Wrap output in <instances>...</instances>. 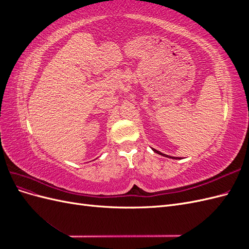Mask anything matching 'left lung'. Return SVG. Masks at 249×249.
<instances>
[{
    "instance_id": "1",
    "label": "left lung",
    "mask_w": 249,
    "mask_h": 249,
    "mask_svg": "<svg viewBox=\"0 0 249 249\" xmlns=\"http://www.w3.org/2000/svg\"><path fill=\"white\" fill-rule=\"evenodd\" d=\"M154 152H156V153H158V154H160V155H163L162 153H160V152H158V150H156V149H154ZM163 156H165V157H167L166 155H163Z\"/></svg>"
}]
</instances>
